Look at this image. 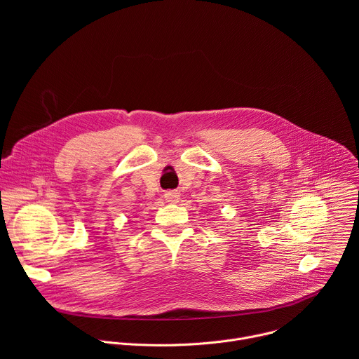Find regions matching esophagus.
Here are the masks:
<instances>
[{
    "instance_id": "1",
    "label": "esophagus",
    "mask_w": 359,
    "mask_h": 359,
    "mask_svg": "<svg viewBox=\"0 0 359 359\" xmlns=\"http://www.w3.org/2000/svg\"><path fill=\"white\" fill-rule=\"evenodd\" d=\"M163 196H165V200H166V201H169V203H176V201L179 200V197H180V193L176 191V190H169V191H166Z\"/></svg>"
}]
</instances>
